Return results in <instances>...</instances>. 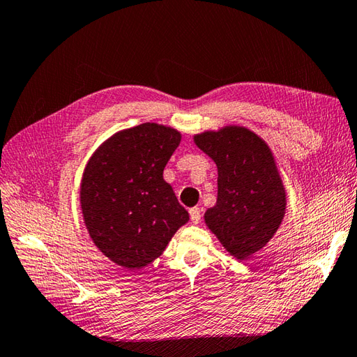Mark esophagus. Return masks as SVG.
<instances>
[{
	"label": "esophagus",
	"mask_w": 357,
	"mask_h": 357,
	"mask_svg": "<svg viewBox=\"0 0 357 357\" xmlns=\"http://www.w3.org/2000/svg\"><path fill=\"white\" fill-rule=\"evenodd\" d=\"M188 212H190V221L193 222V225H198V222L201 221V208L192 207Z\"/></svg>",
	"instance_id": "esophagus-1"
}]
</instances>
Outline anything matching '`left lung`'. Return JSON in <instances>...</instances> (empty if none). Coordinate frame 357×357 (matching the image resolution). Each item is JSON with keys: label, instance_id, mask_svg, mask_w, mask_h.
<instances>
[{"label": "left lung", "instance_id": "obj_1", "mask_svg": "<svg viewBox=\"0 0 357 357\" xmlns=\"http://www.w3.org/2000/svg\"><path fill=\"white\" fill-rule=\"evenodd\" d=\"M218 169L215 206L206 226L227 252L244 261L272 240L286 213V190L274 153L252 130L226 125L193 136Z\"/></svg>", "mask_w": 357, "mask_h": 357}]
</instances>
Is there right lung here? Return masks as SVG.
Returning a JSON list of instances; mask_svg holds the SVG:
<instances>
[{
	"label": "right lung",
	"instance_id": "obj_1",
	"mask_svg": "<svg viewBox=\"0 0 357 357\" xmlns=\"http://www.w3.org/2000/svg\"><path fill=\"white\" fill-rule=\"evenodd\" d=\"M183 135L155 122L121 130L91 155L80 207L91 240L127 271L155 261L188 221L164 169Z\"/></svg>",
	"mask_w": 357,
	"mask_h": 357
}]
</instances>
